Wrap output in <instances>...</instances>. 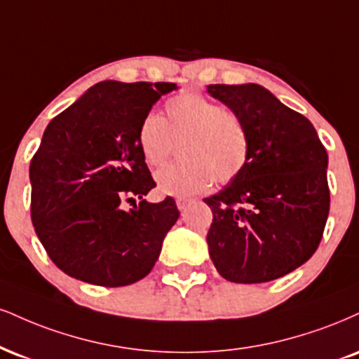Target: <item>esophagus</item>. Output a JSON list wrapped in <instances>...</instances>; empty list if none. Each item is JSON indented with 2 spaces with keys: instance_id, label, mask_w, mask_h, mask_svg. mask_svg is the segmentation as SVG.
Masks as SVG:
<instances>
[{
  "instance_id": "esophagus-1",
  "label": "esophagus",
  "mask_w": 359,
  "mask_h": 359,
  "mask_svg": "<svg viewBox=\"0 0 359 359\" xmlns=\"http://www.w3.org/2000/svg\"><path fill=\"white\" fill-rule=\"evenodd\" d=\"M192 202H194V201H191V198H177V202H175V204H177V207H179V210H180V212H184V210L187 209V207L191 205Z\"/></svg>"
}]
</instances>
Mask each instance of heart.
<instances>
[{
  "label": "heart",
  "instance_id": "1",
  "mask_svg": "<svg viewBox=\"0 0 359 359\" xmlns=\"http://www.w3.org/2000/svg\"><path fill=\"white\" fill-rule=\"evenodd\" d=\"M179 142L182 161L155 174L163 196L205 192L214 182L229 184L248 167L250 137L243 116L198 92H182L165 102V118L147 111L137 127V145L149 167L167 161Z\"/></svg>",
  "mask_w": 359,
  "mask_h": 359
}]
</instances>
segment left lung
<instances>
[{
	"label": "left lung",
	"mask_w": 359,
	"mask_h": 359,
	"mask_svg": "<svg viewBox=\"0 0 359 359\" xmlns=\"http://www.w3.org/2000/svg\"><path fill=\"white\" fill-rule=\"evenodd\" d=\"M207 92L243 116L248 167L221 192L207 232L215 269L231 283L283 278L316 252L330 214L327 154L313 123L256 83L209 85Z\"/></svg>",
	"instance_id": "1"
}]
</instances>
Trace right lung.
I'll use <instances>...</instances> for the list:
<instances>
[{
  "mask_svg": "<svg viewBox=\"0 0 359 359\" xmlns=\"http://www.w3.org/2000/svg\"><path fill=\"white\" fill-rule=\"evenodd\" d=\"M175 88L165 81H100L46 127L29 163L32 221L65 274L118 287L152 271L180 214L172 197L157 204L144 198L155 182L138 150L137 127Z\"/></svg>",
  "mask_w": 359,
  "mask_h": 359,
  "instance_id": "add662e5",
  "label": "right lung"
}]
</instances>
